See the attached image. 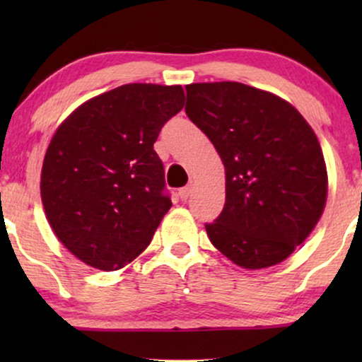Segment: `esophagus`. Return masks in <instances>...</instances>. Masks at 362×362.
Listing matches in <instances>:
<instances>
[{"label": "esophagus", "instance_id": "1", "mask_svg": "<svg viewBox=\"0 0 362 362\" xmlns=\"http://www.w3.org/2000/svg\"><path fill=\"white\" fill-rule=\"evenodd\" d=\"M177 194H180V199H181V201H186L187 197H189V194H191V186H185V187H181V189H180V192H177Z\"/></svg>", "mask_w": 362, "mask_h": 362}]
</instances>
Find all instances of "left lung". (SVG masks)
Listing matches in <instances>:
<instances>
[{
    "mask_svg": "<svg viewBox=\"0 0 362 362\" xmlns=\"http://www.w3.org/2000/svg\"><path fill=\"white\" fill-rule=\"evenodd\" d=\"M186 115L226 168V204L206 224L221 254L244 269L284 262L315 229L328 194L315 132L284 98L239 82L186 86Z\"/></svg>",
    "mask_w": 362,
    "mask_h": 362,
    "instance_id": "obj_1",
    "label": "left lung"
}]
</instances>
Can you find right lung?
Instances as JSON below:
<instances>
[{
	"label": "right lung",
	"instance_id": "1",
	"mask_svg": "<svg viewBox=\"0 0 362 362\" xmlns=\"http://www.w3.org/2000/svg\"><path fill=\"white\" fill-rule=\"evenodd\" d=\"M182 105L181 86L127 83L82 103L54 133L41 173L44 211L83 264L118 270L151 242L171 207L153 145Z\"/></svg>",
	"mask_w": 362,
	"mask_h": 362
}]
</instances>
